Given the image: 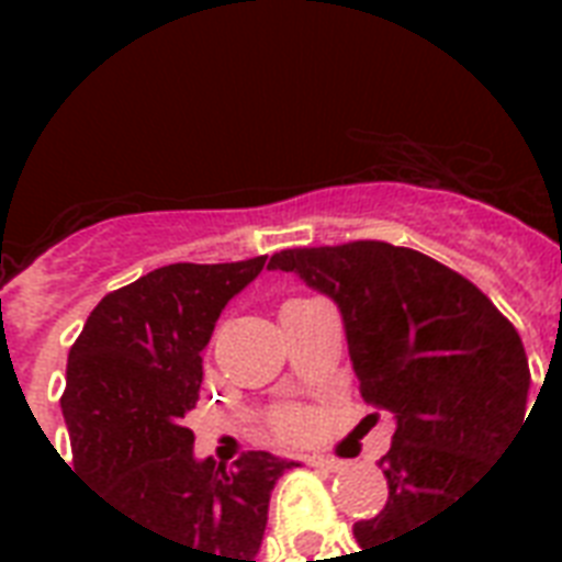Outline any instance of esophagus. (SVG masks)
Returning a JSON list of instances; mask_svg holds the SVG:
<instances>
[{"instance_id": "obj_1", "label": "esophagus", "mask_w": 562, "mask_h": 562, "mask_svg": "<svg viewBox=\"0 0 562 562\" xmlns=\"http://www.w3.org/2000/svg\"><path fill=\"white\" fill-rule=\"evenodd\" d=\"M306 463L308 467H315V470H324V472H341L344 470V461H338V458H324V454H312Z\"/></svg>"}]
</instances>
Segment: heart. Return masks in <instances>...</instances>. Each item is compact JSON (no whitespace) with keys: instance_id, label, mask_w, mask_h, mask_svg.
Here are the masks:
<instances>
[{"instance_id":"obj_1","label":"heart","mask_w":562,"mask_h":562,"mask_svg":"<svg viewBox=\"0 0 562 562\" xmlns=\"http://www.w3.org/2000/svg\"><path fill=\"white\" fill-rule=\"evenodd\" d=\"M273 428H277V431H280L285 440H300V437H306V431H308V417L297 408H285L277 414V419H273Z\"/></svg>"}]
</instances>
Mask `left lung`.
Segmentation results:
<instances>
[{
  "label": "left lung",
  "mask_w": 562,
  "mask_h": 562,
  "mask_svg": "<svg viewBox=\"0 0 562 562\" xmlns=\"http://www.w3.org/2000/svg\"><path fill=\"white\" fill-rule=\"evenodd\" d=\"M268 268L338 303L361 396L396 417L379 461L387 505L352 525L361 551L417 531L479 484L531 417L522 338L484 291L411 247H291Z\"/></svg>",
  "instance_id": "obj_1"
}]
</instances>
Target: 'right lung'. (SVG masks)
<instances>
[{
    "label": "right lung",
    "mask_w": 562,
    "mask_h": 562,
    "mask_svg": "<svg viewBox=\"0 0 562 562\" xmlns=\"http://www.w3.org/2000/svg\"><path fill=\"white\" fill-rule=\"evenodd\" d=\"M265 259L166 265L110 291L66 361L60 408L75 472L125 519L201 562H256L273 484L297 467L271 452H245L233 467L194 461L183 423L198 405L201 350L221 308Z\"/></svg>",
    "instance_id": "add662e5"
}]
</instances>
